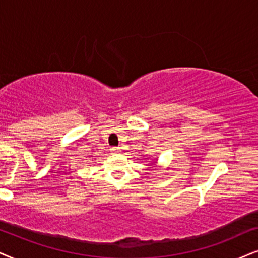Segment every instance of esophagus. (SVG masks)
<instances>
[{"instance_id":"obj_1","label":"esophagus","mask_w":258,"mask_h":258,"mask_svg":"<svg viewBox=\"0 0 258 258\" xmlns=\"http://www.w3.org/2000/svg\"><path fill=\"white\" fill-rule=\"evenodd\" d=\"M111 151H112V152H115V153L121 152V147H112Z\"/></svg>"}]
</instances>
